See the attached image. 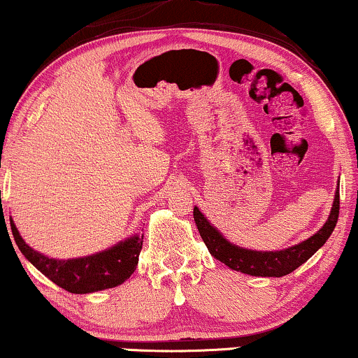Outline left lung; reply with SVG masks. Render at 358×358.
<instances>
[{"label":"left lung","instance_id":"1","mask_svg":"<svg viewBox=\"0 0 358 358\" xmlns=\"http://www.w3.org/2000/svg\"><path fill=\"white\" fill-rule=\"evenodd\" d=\"M338 185H341V178H338L336 194H334L330 215L322 228L315 234H312L310 238L304 239V241L279 251L248 250V248H241L238 244L229 243L206 220V216L196 206L193 210V218L194 223H196L198 231H200L201 239L205 241L208 251H210V255L215 259L224 262L228 268L243 274L257 275V278L259 275L261 278H282V275L292 273V271H296L299 266L304 264L330 238V234H332L334 228L337 224L338 208H341V201H338Z\"/></svg>","mask_w":358,"mask_h":358}]
</instances>
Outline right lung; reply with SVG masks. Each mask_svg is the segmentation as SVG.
Wrapping results in <instances>:
<instances>
[{"label": "right lung", "instance_id": "1", "mask_svg": "<svg viewBox=\"0 0 358 358\" xmlns=\"http://www.w3.org/2000/svg\"><path fill=\"white\" fill-rule=\"evenodd\" d=\"M10 223L13 236L22 256L54 284L72 294H90L117 287L137 269L143 243V236L140 234H134L96 255L56 259L33 250L21 238L13 218H10Z\"/></svg>", "mask_w": 358, "mask_h": 358}]
</instances>
